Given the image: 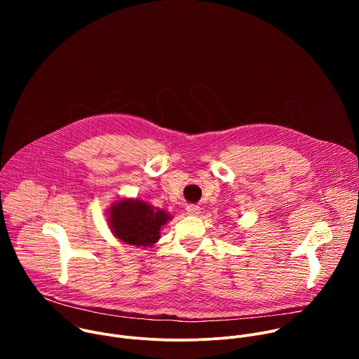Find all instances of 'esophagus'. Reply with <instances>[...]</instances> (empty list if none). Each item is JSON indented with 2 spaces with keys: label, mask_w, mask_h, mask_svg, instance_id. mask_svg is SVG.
I'll return each instance as SVG.
<instances>
[{
  "label": "esophagus",
  "mask_w": 359,
  "mask_h": 359,
  "mask_svg": "<svg viewBox=\"0 0 359 359\" xmlns=\"http://www.w3.org/2000/svg\"><path fill=\"white\" fill-rule=\"evenodd\" d=\"M186 212L190 215V216H197L200 213V208L198 206H194V204H189V206L186 208Z\"/></svg>",
  "instance_id": "esophagus-1"
}]
</instances>
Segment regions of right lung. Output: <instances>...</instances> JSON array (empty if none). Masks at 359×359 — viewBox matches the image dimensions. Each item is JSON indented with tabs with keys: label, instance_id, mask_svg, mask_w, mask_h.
I'll return each instance as SVG.
<instances>
[{
	"label": "right lung",
	"instance_id": "right-lung-1",
	"mask_svg": "<svg viewBox=\"0 0 359 359\" xmlns=\"http://www.w3.org/2000/svg\"><path fill=\"white\" fill-rule=\"evenodd\" d=\"M172 216L163 209L139 198H119L108 209L112 234L125 244L151 247L161 238V230Z\"/></svg>",
	"mask_w": 359,
	"mask_h": 359
}]
</instances>
